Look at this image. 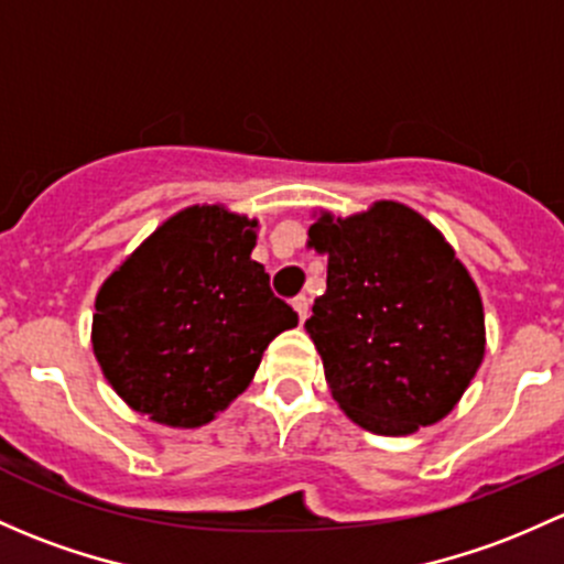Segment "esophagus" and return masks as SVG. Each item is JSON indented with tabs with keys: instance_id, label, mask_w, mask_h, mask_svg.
Returning a JSON list of instances; mask_svg holds the SVG:
<instances>
[{
	"instance_id": "obj_1",
	"label": "esophagus",
	"mask_w": 564,
	"mask_h": 564,
	"mask_svg": "<svg viewBox=\"0 0 564 564\" xmlns=\"http://www.w3.org/2000/svg\"><path fill=\"white\" fill-rule=\"evenodd\" d=\"M292 305H294V311H297L300 322H305V318H307V307H311V300H307V294H297V297L292 300Z\"/></svg>"
}]
</instances>
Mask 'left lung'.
<instances>
[{"label": "left lung", "instance_id": "obj_1", "mask_svg": "<svg viewBox=\"0 0 564 564\" xmlns=\"http://www.w3.org/2000/svg\"><path fill=\"white\" fill-rule=\"evenodd\" d=\"M307 235L327 253V292L305 329L332 397L378 435L441 422L484 359L481 297L452 246L397 203L324 213Z\"/></svg>", "mask_w": 564, "mask_h": 564}]
</instances>
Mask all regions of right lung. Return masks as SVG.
Segmentation results:
<instances>
[{
    "instance_id": "1",
    "label": "right lung",
    "mask_w": 564,
    "mask_h": 564,
    "mask_svg": "<svg viewBox=\"0 0 564 564\" xmlns=\"http://www.w3.org/2000/svg\"><path fill=\"white\" fill-rule=\"evenodd\" d=\"M253 246L257 221L194 205L105 281L94 354L134 411L170 426L207 424L251 383L264 348L297 327Z\"/></svg>"
}]
</instances>
